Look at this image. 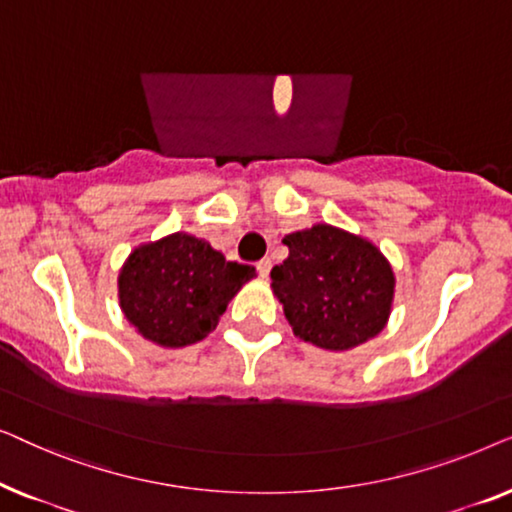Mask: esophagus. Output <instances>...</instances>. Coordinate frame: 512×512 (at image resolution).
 Segmentation results:
<instances>
[{"mask_svg": "<svg viewBox=\"0 0 512 512\" xmlns=\"http://www.w3.org/2000/svg\"><path fill=\"white\" fill-rule=\"evenodd\" d=\"M270 268H272V261H270V258H263V261H258V263H256L258 275H261L263 279L270 275Z\"/></svg>", "mask_w": 512, "mask_h": 512, "instance_id": "obj_1", "label": "esophagus"}]
</instances>
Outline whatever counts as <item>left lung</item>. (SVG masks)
I'll return each instance as SVG.
<instances>
[{
    "mask_svg": "<svg viewBox=\"0 0 512 512\" xmlns=\"http://www.w3.org/2000/svg\"><path fill=\"white\" fill-rule=\"evenodd\" d=\"M289 258L272 268V291L300 340L345 352L387 326L394 270L361 235L317 223L284 237Z\"/></svg>",
    "mask_w": 512,
    "mask_h": 512,
    "instance_id": "8db88e82",
    "label": "left lung"
}]
</instances>
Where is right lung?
Returning a JSON list of instances; mask_svg holds the SVG:
<instances>
[{"mask_svg": "<svg viewBox=\"0 0 512 512\" xmlns=\"http://www.w3.org/2000/svg\"><path fill=\"white\" fill-rule=\"evenodd\" d=\"M254 277L251 265L226 261L207 240L172 233L132 251L118 275V300L142 338L177 349L207 338Z\"/></svg>", "mask_w": 512, "mask_h": 512, "instance_id": "right-lung-1", "label": "right lung"}]
</instances>
